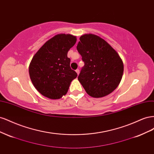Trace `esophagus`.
<instances>
[{"mask_svg": "<svg viewBox=\"0 0 154 154\" xmlns=\"http://www.w3.org/2000/svg\"><path fill=\"white\" fill-rule=\"evenodd\" d=\"M76 73H77L78 74H79V73H80V70H79L78 69H77L76 70Z\"/></svg>", "mask_w": 154, "mask_h": 154, "instance_id": "esophagus-1", "label": "esophagus"}]
</instances>
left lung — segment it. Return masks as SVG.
Returning <instances> with one entry per match:
<instances>
[{"instance_id": "left-lung-1", "label": "left lung", "mask_w": 154, "mask_h": 154, "mask_svg": "<svg viewBox=\"0 0 154 154\" xmlns=\"http://www.w3.org/2000/svg\"><path fill=\"white\" fill-rule=\"evenodd\" d=\"M76 48L84 62L78 79L87 94L101 97L114 91L123 73V63L118 53L92 34L81 36Z\"/></svg>"}]
</instances>
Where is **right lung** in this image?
I'll return each instance as SVG.
<instances>
[{
    "label": "right lung",
    "instance_id": "add662e5",
    "mask_svg": "<svg viewBox=\"0 0 154 154\" xmlns=\"http://www.w3.org/2000/svg\"><path fill=\"white\" fill-rule=\"evenodd\" d=\"M76 42V36L59 34L42 46L32 58L29 72L32 84L41 94L50 99L66 94L77 73L70 67L67 53Z\"/></svg>",
    "mask_w": 154,
    "mask_h": 154
}]
</instances>
